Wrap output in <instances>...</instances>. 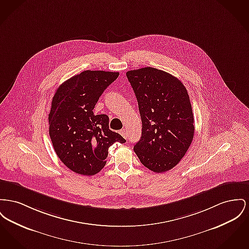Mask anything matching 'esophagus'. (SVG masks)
<instances>
[{
    "label": "esophagus",
    "mask_w": 249,
    "mask_h": 249,
    "mask_svg": "<svg viewBox=\"0 0 249 249\" xmlns=\"http://www.w3.org/2000/svg\"><path fill=\"white\" fill-rule=\"evenodd\" d=\"M120 134L125 138V139H127V136H128V133H127V131L124 129V130H121V132H120Z\"/></svg>",
    "instance_id": "obj_1"
}]
</instances>
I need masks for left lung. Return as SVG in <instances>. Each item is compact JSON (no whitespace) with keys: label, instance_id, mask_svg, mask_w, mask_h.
<instances>
[{"label":"left lung","instance_id":"8db88e82","mask_svg":"<svg viewBox=\"0 0 249 249\" xmlns=\"http://www.w3.org/2000/svg\"><path fill=\"white\" fill-rule=\"evenodd\" d=\"M126 75L142 120L141 139L133 150L151 171H168L182 159L194 138L187 90L178 78L150 67L129 71Z\"/></svg>","mask_w":249,"mask_h":249}]
</instances>
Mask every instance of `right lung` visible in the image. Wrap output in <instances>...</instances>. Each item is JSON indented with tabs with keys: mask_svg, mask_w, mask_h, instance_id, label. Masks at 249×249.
<instances>
[{
	"mask_svg": "<svg viewBox=\"0 0 249 249\" xmlns=\"http://www.w3.org/2000/svg\"><path fill=\"white\" fill-rule=\"evenodd\" d=\"M119 72L85 71L64 82L56 90L49 114V133L62 162L80 175L99 173L106 163L108 148L126 140L109 129V117L94 115L103 91Z\"/></svg>",
	"mask_w": 249,
	"mask_h": 249,
	"instance_id": "1",
	"label": "right lung"
}]
</instances>
